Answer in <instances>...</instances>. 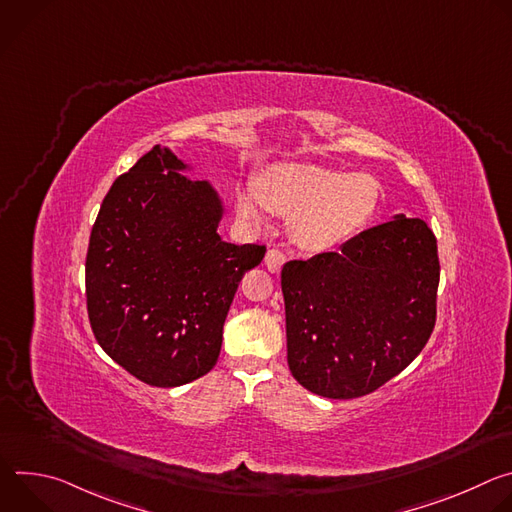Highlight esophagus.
<instances>
[{
    "label": "esophagus",
    "instance_id": "obj_1",
    "mask_svg": "<svg viewBox=\"0 0 512 512\" xmlns=\"http://www.w3.org/2000/svg\"><path fill=\"white\" fill-rule=\"evenodd\" d=\"M285 263V255L279 251V249H269L267 255H265V267L271 271V273H279L281 267Z\"/></svg>",
    "mask_w": 512,
    "mask_h": 512
}]
</instances>
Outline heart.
Masks as SVG:
<instances>
[{"mask_svg": "<svg viewBox=\"0 0 512 512\" xmlns=\"http://www.w3.org/2000/svg\"><path fill=\"white\" fill-rule=\"evenodd\" d=\"M381 186L369 174H352L316 164H273L259 182L235 188L237 214L249 225H265L267 212L289 216L298 245L312 251L354 237L379 204Z\"/></svg>", "mask_w": 512, "mask_h": 512, "instance_id": "b5f03b06", "label": "heart"}]
</instances>
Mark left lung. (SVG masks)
<instances>
[{
	"label": "left lung",
	"instance_id": "8db88e82",
	"mask_svg": "<svg viewBox=\"0 0 512 512\" xmlns=\"http://www.w3.org/2000/svg\"><path fill=\"white\" fill-rule=\"evenodd\" d=\"M440 283L437 241L397 214L338 253L281 269L287 364L308 391L354 399L397 377L427 344Z\"/></svg>",
	"mask_w": 512,
	"mask_h": 512
}]
</instances>
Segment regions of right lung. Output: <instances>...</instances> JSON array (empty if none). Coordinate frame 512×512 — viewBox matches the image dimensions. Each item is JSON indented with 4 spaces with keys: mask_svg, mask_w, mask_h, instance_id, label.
Instances as JSON below:
<instances>
[{
    "mask_svg": "<svg viewBox=\"0 0 512 512\" xmlns=\"http://www.w3.org/2000/svg\"><path fill=\"white\" fill-rule=\"evenodd\" d=\"M154 145L107 192L91 231L87 312L101 348L135 379L180 387L218 360L223 326L263 245L216 233L223 202L206 180Z\"/></svg>",
    "mask_w": 512,
    "mask_h": 512,
    "instance_id": "1",
    "label": "right lung"
}]
</instances>
